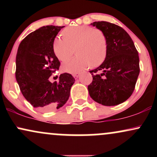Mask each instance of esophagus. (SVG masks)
<instances>
[{
	"label": "esophagus",
	"instance_id": "34e87169",
	"mask_svg": "<svg viewBox=\"0 0 157 157\" xmlns=\"http://www.w3.org/2000/svg\"><path fill=\"white\" fill-rule=\"evenodd\" d=\"M79 76H80V74H79V73L73 74V77H75V79H77V78H78Z\"/></svg>",
	"mask_w": 157,
	"mask_h": 157
}]
</instances>
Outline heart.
I'll list each match as a JSON object with an SVG mask.
<instances>
[{"mask_svg":"<svg viewBox=\"0 0 157 157\" xmlns=\"http://www.w3.org/2000/svg\"><path fill=\"white\" fill-rule=\"evenodd\" d=\"M63 38L56 37L53 41V51L61 61L66 60L73 53L76 56L62 65L64 72L75 74L90 66L100 65L106 55V39L103 32L89 26L81 25L67 27L63 30Z\"/></svg>","mask_w":157,"mask_h":157,"instance_id":"obj_1","label":"heart"}]
</instances>
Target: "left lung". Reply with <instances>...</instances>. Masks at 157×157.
Here are the masks:
<instances>
[{
  "label": "left lung",
  "instance_id": "8db88e82",
  "mask_svg": "<svg viewBox=\"0 0 157 157\" xmlns=\"http://www.w3.org/2000/svg\"><path fill=\"white\" fill-rule=\"evenodd\" d=\"M103 32L106 56L99 67L90 71L92 82L88 86L90 97L106 106L127 100L134 91L140 74V59L132 39L122 27L106 21L91 23Z\"/></svg>",
  "mask_w": 157,
  "mask_h": 157
}]
</instances>
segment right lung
Masks as SVG:
<instances>
[{
  "label": "right lung",
  "instance_id": "right-lung-1",
  "mask_svg": "<svg viewBox=\"0 0 157 157\" xmlns=\"http://www.w3.org/2000/svg\"><path fill=\"white\" fill-rule=\"evenodd\" d=\"M63 27H40L29 34L17 49L16 80L23 97L40 111H51L63 106L75 83V78L68 73L61 74L59 82L49 81L52 73L60 67L53 51V41Z\"/></svg>",
  "mask_w": 157,
  "mask_h": 157
}]
</instances>
